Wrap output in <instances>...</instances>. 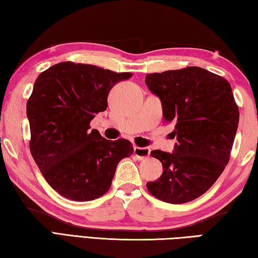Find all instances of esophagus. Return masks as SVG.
<instances>
[{"label": "esophagus", "mask_w": 258, "mask_h": 258, "mask_svg": "<svg viewBox=\"0 0 258 258\" xmlns=\"http://www.w3.org/2000/svg\"><path fill=\"white\" fill-rule=\"evenodd\" d=\"M134 154L137 156V158L139 160L142 159H146L149 157L150 155V149L147 147H137V146H135L134 147Z\"/></svg>", "instance_id": "obj_1"}]
</instances>
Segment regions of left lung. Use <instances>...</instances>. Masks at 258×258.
Returning <instances> with one entry per match:
<instances>
[{"instance_id":"left-lung-1","label":"left lung","mask_w":258,"mask_h":258,"mask_svg":"<svg viewBox=\"0 0 258 258\" xmlns=\"http://www.w3.org/2000/svg\"><path fill=\"white\" fill-rule=\"evenodd\" d=\"M145 82L162 102L177 140L173 153H150L162 162L163 174L146 185L164 202H189L213 185L229 162L239 122L231 86L201 67L154 73Z\"/></svg>"}]
</instances>
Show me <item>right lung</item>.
<instances>
[{
	"mask_svg": "<svg viewBox=\"0 0 258 258\" xmlns=\"http://www.w3.org/2000/svg\"><path fill=\"white\" fill-rule=\"evenodd\" d=\"M131 73L64 61L37 77L27 102L30 150L48 184L74 201L108 192L116 166L134 153L127 139L108 140L90 130L91 120L108 106L111 89Z\"/></svg>",
	"mask_w": 258,
	"mask_h": 258,
	"instance_id": "1",
	"label": "right lung"
}]
</instances>
